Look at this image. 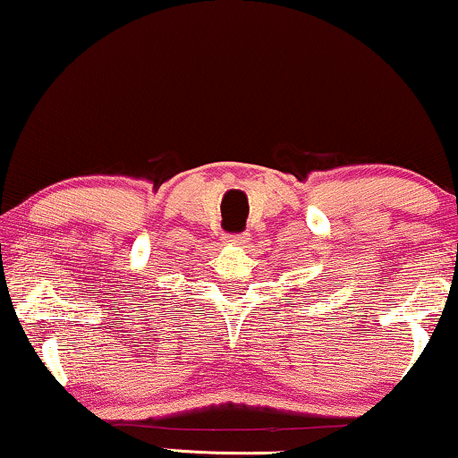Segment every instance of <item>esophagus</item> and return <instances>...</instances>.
<instances>
[{
    "label": "esophagus",
    "instance_id": "esophagus-1",
    "mask_svg": "<svg viewBox=\"0 0 458 458\" xmlns=\"http://www.w3.org/2000/svg\"><path fill=\"white\" fill-rule=\"evenodd\" d=\"M247 241H249V238L244 234H226V236H224V242H228V244H244Z\"/></svg>",
    "mask_w": 458,
    "mask_h": 458
}]
</instances>
